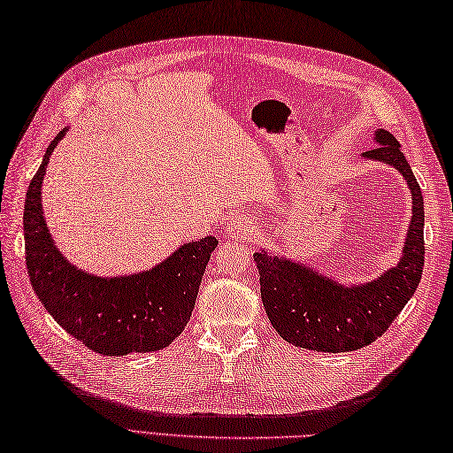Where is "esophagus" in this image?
I'll return each mask as SVG.
<instances>
[{"label":"esophagus","instance_id":"obj_1","mask_svg":"<svg viewBox=\"0 0 453 453\" xmlns=\"http://www.w3.org/2000/svg\"><path fill=\"white\" fill-rule=\"evenodd\" d=\"M226 234L233 240H240V242L251 240L256 236V226H253L251 220L244 217H234L226 226Z\"/></svg>","mask_w":453,"mask_h":453}]
</instances>
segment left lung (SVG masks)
<instances>
[{
  "label": "left lung",
  "instance_id": "obj_1",
  "mask_svg": "<svg viewBox=\"0 0 453 453\" xmlns=\"http://www.w3.org/2000/svg\"><path fill=\"white\" fill-rule=\"evenodd\" d=\"M377 148L363 157L392 165L413 196V217L400 263L377 280L344 288L302 265L253 253L261 282V300L273 328L296 348L326 354L354 351L382 336L421 282L425 265V209L415 174L388 130H377Z\"/></svg>",
  "mask_w": 453,
  "mask_h": 453
}]
</instances>
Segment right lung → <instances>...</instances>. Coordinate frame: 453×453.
Here are the masks:
<instances>
[{"instance_id": "add662e5", "label": "right lung", "mask_w": 453, "mask_h": 453, "mask_svg": "<svg viewBox=\"0 0 453 453\" xmlns=\"http://www.w3.org/2000/svg\"><path fill=\"white\" fill-rule=\"evenodd\" d=\"M46 150L25 200V250L30 284L50 315L71 336L102 356L146 354L167 348L188 325L205 265L219 240L184 244L156 269L130 277L99 279L65 259L43 220L40 188L51 151Z\"/></svg>"}]
</instances>
